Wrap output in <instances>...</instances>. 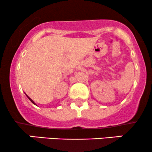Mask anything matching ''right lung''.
<instances>
[{"label":"right lung","instance_id":"add662e5","mask_svg":"<svg viewBox=\"0 0 152 152\" xmlns=\"http://www.w3.org/2000/svg\"><path fill=\"white\" fill-rule=\"evenodd\" d=\"M26 96H27V97H28V99H29V100H30V101H31V102H32V103H33V104H35V103H34V101H33V100H32V99H31V98H29V96H27V95H26Z\"/></svg>","mask_w":152,"mask_h":152}]
</instances>
